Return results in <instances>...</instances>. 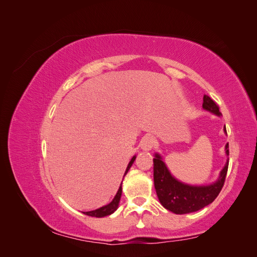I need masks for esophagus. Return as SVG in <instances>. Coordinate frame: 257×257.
<instances>
[{
    "label": "esophagus",
    "mask_w": 257,
    "mask_h": 257,
    "mask_svg": "<svg viewBox=\"0 0 257 257\" xmlns=\"http://www.w3.org/2000/svg\"><path fill=\"white\" fill-rule=\"evenodd\" d=\"M155 144H157V141H155L154 137L145 136L141 142V147H142V149H144L145 151H148V150H151L152 148L155 146Z\"/></svg>",
    "instance_id": "34e87169"
}]
</instances>
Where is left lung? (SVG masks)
<instances>
[{
  "label": "left lung",
  "mask_w": 257,
  "mask_h": 257,
  "mask_svg": "<svg viewBox=\"0 0 257 257\" xmlns=\"http://www.w3.org/2000/svg\"><path fill=\"white\" fill-rule=\"evenodd\" d=\"M203 108L216 115H221L219 105L208 95H204ZM226 133V127L224 128ZM226 154H229L228 144L225 147ZM228 169V162L222 169L219 180L215 183L203 186H193L179 182L169 173L164 162L159 154L153 159L154 188L163 207L176 214H184L197 211L211 204L219 195Z\"/></svg>",
  "instance_id": "obj_1"
}]
</instances>
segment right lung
Masks as SVG:
<instances>
[{
  "instance_id": "right-lung-1",
  "label": "right lung",
  "mask_w": 257,
  "mask_h": 257,
  "mask_svg": "<svg viewBox=\"0 0 257 257\" xmlns=\"http://www.w3.org/2000/svg\"><path fill=\"white\" fill-rule=\"evenodd\" d=\"M135 159H136V157H133V159H132L131 162L128 163L125 173H124V176L127 174L128 169L131 168L132 165H133ZM121 194H122V188H121V185H120L118 192H116L115 196H114V198L112 199V201H111L110 204H108V205H106V206H104L102 208H98L96 210H93V211H87V212H83V213L87 214V215H90V216H95V217H102V216H106V215H109V214L113 213L115 210H116V208H118L119 201H120V198H121Z\"/></svg>"
}]
</instances>
